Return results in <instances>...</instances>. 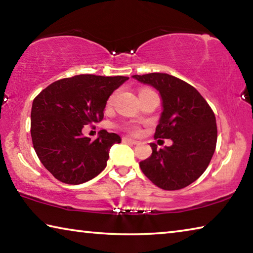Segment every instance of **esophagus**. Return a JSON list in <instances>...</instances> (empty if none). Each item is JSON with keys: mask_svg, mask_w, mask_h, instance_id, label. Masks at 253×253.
<instances>
[{"mask_svg": "<svg viewBox=\"0 0 253 253\" xmlns=\"http://www.w3.org/2000/svg\"><path fill=\"white\" fill-rule=\"evenodd\" d=\"M123 143H125V144H131V145H136V144H138L139 142H138V140H135V139L128 138V137H124V138H123Z\"/></svg>", "mask_w": 253, "mask_h": 253, "instance_id": "34e87169", "label": "esophagus"}]
</instances>
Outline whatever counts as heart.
I'll return each mask as SVG.
<instances>
[{"label": "heart", "mask_w": 253, "mask_h": 253, "mask_svg": "<svg viewBox=\"0 0 253 253\" xmlns=\"http://www.w3.org/2000/svg\"><path fill=\"white\" fill-rule=\"evenodd\" d=\"M114 97H115V96L113 95V96H111V97L109 98V100H108V102H109V104H110V102H111V101H113V99H114Z\"/></svg>", "instance_id": "heart-1"}]
</instances>
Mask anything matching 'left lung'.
<instances>
[{"label": "left lung", "instance_id": "8db88e82", "mask_svg": "<svg viewBox=\"0 0 253 253\" xmlns=\"http://www.w3.org/2000/svg\"><path fill=\"white\" fill-rule=\"evenodd\" d=\"M131 77L160 93L163 110L154 137L173 142L163 149L151 143L152 155L139 163L140 169L163 190L190 185L204 173L215 151L217 129L211 107L194 87L176 77L161 72Z\"/></svg>", "mask_w": 253, "mask_h": 253}]
</instances>
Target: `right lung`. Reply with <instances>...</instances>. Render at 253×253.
<instances>
[{
	"label": "right lung",
	"instance_id": "1",
	"mask_svg": "<svg viewBox=\"0 0 253 253\" xmlns=\"http://www.w3.org/2000/svg\"><path fill=\"white\" fill-rule=\"evenodd\" d=\"M127 77L79 75L55 81L34 98L31 137L44 168L60 182L78 185L101 173L121 136L105 129L90 140L84 126L104 118L109 96Z\"/></svg>",
	"mask_w": 253,
	"mask_h": 253
}]
</instances>
